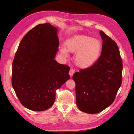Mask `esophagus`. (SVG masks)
I'll list each match as a JSON object with an SVG mask.
<instances>
[{"instance_id":"1","label":"esophagus","mask_w":134,"mask_h":134,"mask_svg":"<svg viewBox=\"0 0 134 134\" xmlns=\"http://www.w3.org/2000/svg\"><path fill=\"white\" fill-rule=\"evenodd\" d=\"M74 73H75V70H74L73 69H71L69 72V75L71 76H72V75H74Z\"/></svg>"}]
</instances>
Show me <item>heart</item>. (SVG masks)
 <instances>
[{
	"instance_id": "1",
	"label": "heart",
	"mask_w": 134,
	"mask_h": 134,
	"mask_svg": "<svg viewBox=\"0 0 134 134\" xmlns=\"http://www.w3.org/2000/svg\"><path fill=\"white\" fill-rule=\"evenodd\" d=\"M66 48H61V52L67 55L69 52L75 54V64L81 69H88L94 65L100 58L102 45L98 39L85 35H76L65 41Z\"/></svg>"
}]
</instances>
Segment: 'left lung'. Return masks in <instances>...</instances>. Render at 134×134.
<instances>
[{"label":"left lung","mask_w":134,"mask_h":134,"mask_svg":"<svg viewBox=\"0 0 134 134\" xmlns=\"http://www.w3.org/2000/svg\"><path fill=\"white\" fill-rule=\"evenodd\" d=\"M100 58L92 67L72 76L75 82L76 102L82 112L95 114L113 103L122 81L123 63L116 42L102 31Z\"/></svg>","instance_id":"left-lung-1"}]
</instances>
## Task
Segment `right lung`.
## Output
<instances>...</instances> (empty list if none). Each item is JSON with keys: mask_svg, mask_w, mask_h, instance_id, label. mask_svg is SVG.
I'll return each instance as SVG.
<instances>
[{"mask_svg": "<svg viewBox=\"0 0 134 134\" xmlns=\"http://www.w3.org/2000/svg\"><path fill=\"white\" fill-rule=\"evenodd\" d=\"M58 28L49 23L30 30L20 42L13 62L12 86L24 106L45 110L56 92L70 78V67L55 60L59 45Z\"/></svg>", "mask_w": 134, "mask_h": 134, "instance_id": "right-lung-1", "label": "right lung"}]
</instances>
